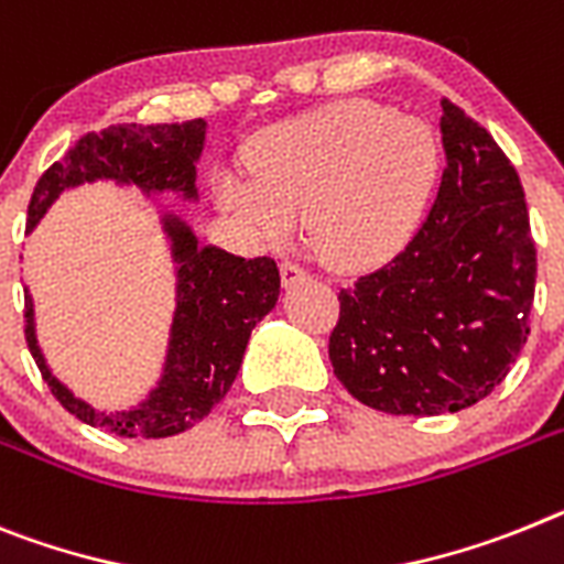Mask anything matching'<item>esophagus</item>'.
Listing matches in <instances>:
<instances>
[{"label":"esophagus","instance_id":"obj_1","mask_svg":"<svg viewBox=\"0 0 564 564\" xmlns=\"http://www.w3.org/2000/svg\"><path fill=\"white\" fill-rule=\"evenodd\" d=\"M305 279H311V273L302 268L300 262H282V285L285 288H293V285H300V282H305Z\"/></svg>","mask_w":564,"mask_h":564}]
</instances>
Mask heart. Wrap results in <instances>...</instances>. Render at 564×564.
<instances>
[{"instance_id":"1","label":"heart","mask_w":564,"mask_h":564,"mask_svg":"<svg viewBox=\"0 0 564 564\" xmlns=\"http://www.w3.org/2000/svg\"><path fill=\"white\" fill-rule=\"evenodd\" d=\"M253 177L216 176V199L271 245L291 242L311 219L319 257L362 271L411 242L442 153L425 122L370 99H341L271 124L248 148Z\"/></svg>"}]
</instances>
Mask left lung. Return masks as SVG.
I'll return each mask as SVG.
<instances>
[{"label": "left lung", "mask_w": 564, "mask_h": 564, "mask_svg": "<svg viewBox=\"0 0 564 564\" xmlns=\"http://www.w3.org/2000/svg\"><path fill=\"white\" fill-rule=\"evenodd\" d=\"M440 194L405 250L339 291L330 365L354 399L440 416L488 397L528 341L536 288L517 167L482 124L442 99Z\"/></svg>", "instance_id": "1"}]
</instances>
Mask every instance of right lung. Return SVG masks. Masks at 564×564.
<instances>
[{
    "label": "right lung",
    "instance_id": "add662e5",
    "mask_svg": "<svg viewBox=\"0 0 564 564\" xmlns=\"http://www.w3.org/2000/svg\"><path fill=\"white\" fill-rule=\"evenodd\" d=\"M205 119L182 124H113L88 133L53 162L36 182L28 205V230L40 225L62 191L110 180L137 185L144 196L180 194L199 199L196 162L205 151ZM162 234L176 264V311L167 336L165 365L156 388L133 408L96 411L53 377L36 341L33 296L25 288V339L51 393L76 420L108 427L117 436L162 440L205 420L230 391L250 330L279 300V268L271 257H234L216 245H199L194 228L176 214H162Z\"/></svg>",
    "mask_w": 564,
    "mask_h": 564
}]
</instances>
